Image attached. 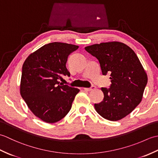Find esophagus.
I'll return each instance as SVG.
<instances>
[{"label":"esophagus","mask_w":158,"mask_h":158,"mask_svg":"<svg viewBox=\"0 0 158 158\" xmlns=\"http://www.w3.org/2000/svg\"><path fill=\"white\" fill-rule=\"evenodd\" d=\"M96 86L95 85H92L90 88H85L84 89L86 90V91H92L93 89H95Z\"/></svg>","instance_id":"34e87169"}]
</instances>
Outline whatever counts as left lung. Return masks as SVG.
Listing matches in <instances>:
<instances>
[{
  "label": "left lung",
  "mask_w": 158,
  "mask_h": 158,
  "mask_svg": "<svg viewBox=\"0 0 158 158\" xmlns=\"http://www.w3.org/2000/svg\"><path fill=\"white\" fill-rule=\"evenodd\" d=\"M85 49L98 60L103 75L110 73L109 88H102V101L94 104L100 115L117 121L128 115L141 102L147 75L135 52L120 42L102 43Z\"/></svg>",
  "instance_id": "1"
}]
</instances>
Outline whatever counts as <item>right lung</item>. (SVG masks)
Returning <instances> with one entry per match:
<instances>
[{"mask_svg":"<svg viewBox=\"0 0 158 158\" xmlns=\"http://www.w3.org/2000/svg\"><path fill=\"white\" fill-rule=\"evenodd\" d=\"M79 46L53 42L30 55L22 66L20 94L28 108L46 123L64 118L71 109L79 89L60 83L70 77L66 64L69 56Z\"/></svg>","mask_w":158,"mask_h":158,"instance_id":"obj_1","label":"right lung"}]
</instances>
